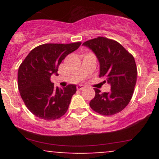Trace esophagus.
<instances>
[{"label": "esophagus", "instance_id": "34e87169", "mask_svg": "<svg viewBox=\"0 0 159 159\" xmlns=\"http://www.w3.org/2000/svg\"><path fill=\"white\" fill-rule=\"evenodd\" d=\"M84 85H82V84H79V85L77 86V89L78 90H83L84 89Z\"/></svg>", "mask_w": 159, "mask_h": 159}]
</instances>
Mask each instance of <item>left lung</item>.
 I'll use <instances>...</instances> for the list:
<instances>
[{
    "instance_id": "8db88e82",
    "label": "left lung",
    "mask_w": 159,
    "mask_h": 159,
    "mask_svg": "<svg viewBox=\"0 0 159 159\" xmlns=\"http://www.w3.org/2000/svg\"><path fill=\"white\" fill-rule=\"evenodd\" d=\"M82 45L94 53L100 64L99 77L106 78L111 85L109 92L101 93L94 89L95 96L90 107L108 116L121 111L129 105L135 87L137 68L134 57L119 43L104 37L89 40Z\"/></svg>"
}]
</instances>
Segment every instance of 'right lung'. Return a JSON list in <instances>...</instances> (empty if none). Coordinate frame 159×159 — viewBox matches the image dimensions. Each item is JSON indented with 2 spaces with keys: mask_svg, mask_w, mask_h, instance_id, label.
Wrapping results in <instances>:
<instances>
[{
  "mask_svg": "<svg viewBox=\"0 0 159 159\" xmlns=\"http://www.w3.org/2000/svg\"><path fill=\"white\" fill-rule=\"evenodd\" d=\"M81 44H41L32 50L20 65L17 73L19 91L26 107L35 116L52 121L67 112L77 91L76 85L55 89L51 76L57 75L62 60Z\"/></svg>",
  "mask_w": 159,
  "mask_h": 159,
  "instance_id": "add662e5",
  "label": "right lung"
}]
</instances>
